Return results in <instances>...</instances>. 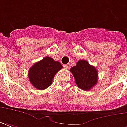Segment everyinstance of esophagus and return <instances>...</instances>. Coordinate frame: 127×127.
Returning <instances> with one entry per match:
<instances>
[{
  "label": "esophagus",
  "mask_w": 127,
  "mask_h": 127,
  "mask_svg": "<svg viewBox=\"0 0 127 127\" xmlns=\"http://www.w3.org/2000/svg\"><path fill=\"white\" fill-rule=\"evenodd\" d=\"M64 67L65 69H68V68H70V65L69 64H65V65H64Z\"/></svg>",
  "instance_id": "34e87169"
}]
</instances>
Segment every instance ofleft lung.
<instances>
[{
	"label": "left lung",
	"instance_id": "8db88e82",
	"mask_svg": "<svg viewBox=\"0 0 127 127\" xmlns=\"http://www.w3.org/2000/svg\"><path fill=\"white\" fill-rule=\"evenodd\" d=\"M77 86L83 90L88 91L98 81V71L85 60H79L76 65L70 68Z\"/></svg>",
	"mask_w": 127,
	"mask_h": 127
}]
</instances>
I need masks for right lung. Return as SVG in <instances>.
Instances as JSON below:
<instances>
[{"instance_id": "1", "label": "right lung", "mask_w": 127, "mask_h": 127, "mask_svg": "<svg viewBox=\"0 0 127 127\" xmlns=\"http://www.w3.org/2000/svg\"><path fill=\"white\" fill-rule=\"evenodd\" d=\"M62 68L63 66L59 62L46 57L33 64L29 69V81L33 86L39 90H45L52 84L55 75Z\"/></svg>"}]
</instances>
